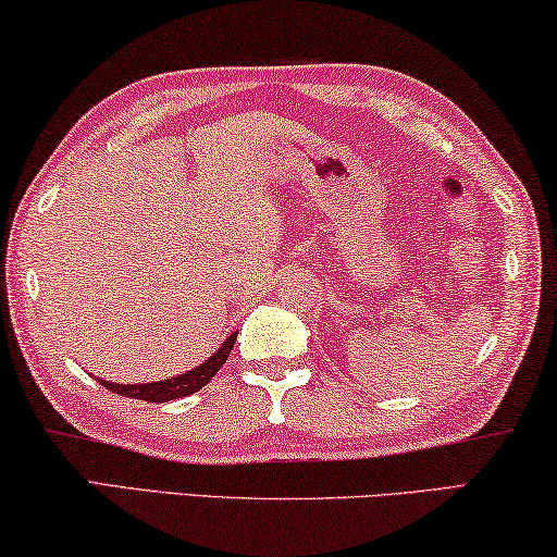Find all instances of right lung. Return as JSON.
Masks as SVG:
<instances>
[{"instance_id": "add662e5", "label": "right lung", "mask_w": 557, "mask_h": 557, "mask_svg": "<svg viewBox=\"0 0 557 557\" xmlns=\"http://www.w3.org/2000/svg\"><path fill=\"white\" fill-rule=\"evenodd\" d=\"M235 339H237V332H233L231 337L220 344V347L215 349V355L208 357L202 364L193 367L190 372H185V374H175L171 379H163V382L116 384V382H106V379H99V376L96 379H99V382L109 392L121 394V396H131V399H144V401H156V404L173 401V399H181V396L196 394L198 389H202V386H206L210 379L215 376L218 369L225 364V359H227V355H231Z\"/></svg>"}]
</instances>
